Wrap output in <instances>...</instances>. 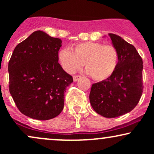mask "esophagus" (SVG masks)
Returning a JSON list of instances; mask_svg holds the SVG:
<instances>
[{
  "instance_id": "1",
  "label": "esophagus",
  "mask_w": 154,
  "mask_h": 154,
  "mask_svg": "<svg viewBox=\"0 0 154 154\" xmlns=\"http://www.w3.org/2000/svg\"><path fill=\"white\" fill-rule=\"evenodd\" d=\"M80 76H79V75H75L73 77V79H74V81H75V82H77V80H78V79L80 78Z\"/></svg>"
}]
</instances>
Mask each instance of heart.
I'll list each match as a JSON object with an SVG mask.
<instances>
[{"instance_id":"1","label":"heart","mask_w":154,"mask_h":154,"mask_svg":"<svg viewBox=\"0 0 154 154\" xmlns=\"http://www.w3.org/2000/svg\"><path fill=\"white\" fill-rule=\"evenodd\" d=\"M119 52L111 45L94 42L75 44L72 51L68 48L61 49L58 59L63 69L74 73L83 66L95 81H103L115 72L119 63Z\"/></svg>"}]
</instances>
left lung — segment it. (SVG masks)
Listing matches in <instances>:
<instances>
[{
  "instance_id": "left-lung-1",
  "label": "left lung",
  "mask_w": 154,
  "mask_h": 154,
  "mask_svg": "<svg viewBox=\"0 0 154 154\" xmlns=\"http://www.w3.org/2000/svg\"><path fill=\"white\" fill-rule=\"evenodd\" d=\"M119 52L115 72L106 80L93 84L90 102L100 115L114 118L131 111L142 95L143 60L135 48L119 35L109 33Z\"/></svg>"
}]
</instances>
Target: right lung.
I'll return each instance as SVG.
<instances>
[{"label":"right lung","mask_w":154,"mask_h":154,"mask_svg":"<svg viewBox=\"0 0 154 154\" xmlns=\"http://www.w3.org/2000/svg\"><path fill=\"white\" fill-rule=\"evenodd\" d=\"M61 43L35 31L16 46L9 60V92L20 112L32 119H53L63 109L73 78L58 62Z\"/></svg>","instance_id":"obj_1"}]
</instances>
